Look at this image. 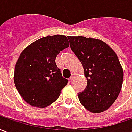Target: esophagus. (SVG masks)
I'll use <instances>...</instances> for the list:
<instances>
[{
    "label": "esophagus",
    "instance_id": "esophagus-1",
    "mask_svg": "<svg viewBox=\"0 0 132 132\" xmlns=\"http://www.w3.org/2000/svg\"><path fill=\"white\" fill-rule=\"evenodd\" d=\"M75 78V73H72L71 76L70 77V78H69V80H70V81H72V80L74 79Z\"/></svg>",
    "mask_w": 132,
    "mask_h": 132
}]
</instances>
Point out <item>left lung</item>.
Instances as JSON below:
<instances>
[{
    "label": "left lung",
    "instance_id": "left-lung-1",
    "mask_svg": "<svg viewBox=\"0 0 132 132\" xmlns=\"http://www.w3.org/2000/svg\"><path fill=\"white\" fill-rule=\"evenodd\" d=\"M67 37L87 78L86 89L78 93L80 103L93 113L107 110L118 97L123 82V69L116 53L100 39Z\"/></svg>",
    "mask_w": 132,
    "mask_h": 132
}]
</instances>
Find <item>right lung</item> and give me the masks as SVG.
Returning <instances> with one entry per match:
<instances>
[{"instance_id":"add662e5","label":"right lung","mask_w":132,"mask_h":132,"mask_svg":"<svg viewBox=\"0 0 132 132\" xmlns=\"http://www.w3.org/2000/svg\"><path fill=\"white\" fill-rule=\"evenodd\" d=\"M69 46L66 36L57 35L41 38L22 52L15 68L14 82L25 102L45 108L58 99L68 80L62 76L55 60Z\"/></svg>"}]
</instances>
